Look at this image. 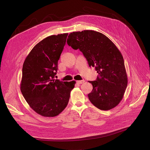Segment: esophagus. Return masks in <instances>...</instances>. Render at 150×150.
<instances>
[{"label":"esophagus","instance_id":"esophagus-1","mask_svg":"<svg viewBox=\"0 0 150 150\" xmlns=\"http://www.w3.org/2000/svg\"><path fill=\"white\" fill-rule=\"evenodd\" d=\"M84 82H85V81H84V80H81V81H77V83H79V84H82V83H84Z\"/></svg>","mask_w":150,"mask_h":150}]
</instances>
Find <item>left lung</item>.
I'll use <instances>...</instances> for the list:
<instances>
[{
  "label": "left lung",
  "mask_w": 150,
  "mask_h": 150,
  "mask_svg": "<svg viewBox=\"0 0 150 150\" xmlns=\"http://www.w3.org/2000/svg\"><path fill=\"white\" fill-rule=\"evenodd\" d=\"M67 44L79 49L87 60L89 67H95L98 74L95 81H89L93 90L89 100L97 108L110 110L123 98L127 76L123 55L115 45L104 34L94 30L71 33Z\"/></svg>",
  "instance_id": "left-lung-1"
}]
</instances>
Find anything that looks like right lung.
<instances>
[{
    "mask_svg": "<svg viewBox=\"0 0 150 150\" xmlns=\"http://www.w3.org/2000/svg\"><path fill=\"white\" fill-rule=\"evenodd\" d=\"M68 33L51 35L35 45L23 63L21 93L30 108L39 115L53 117L67 106L74 81L54 79L58 60Z\"/></svg>",
    "mask_w": 150,
    "mask_h": 150,
    "instance_id": "add662e5",
    "label": "right lung"
}]
</instances>
